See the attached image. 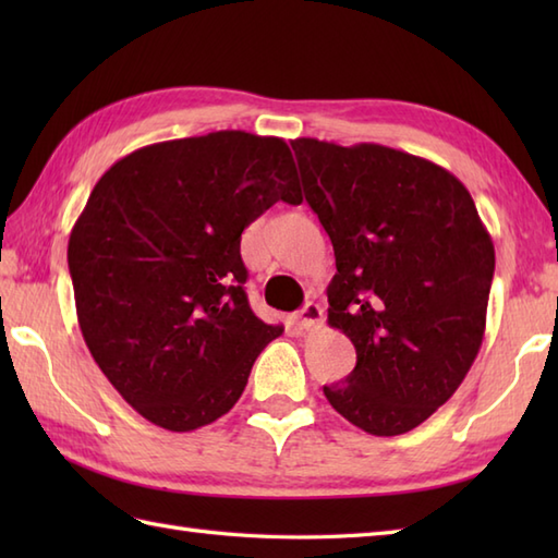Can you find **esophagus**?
<instances>
[{
  "label": "esophagus",
  "instance_id": "1",
  "mask_svg": "<svg viewBox=\"0 0 558 558\" xmlns=\"http://www.w3.org/2000/svg\"><path fill=\"white\" fill-rule=\"evenodd\" d=\"M322 322H324V310L318 304H314V302L304 304L302 310H300V314H298V326L304 328V330H312Z\"/></svg>",
  "mask_w": 558,
  "mask_h": 558
}]
</instances>
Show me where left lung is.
<instances>
[{
  "label": "left lung",
  "mask_w": 558,
  "mask_h": 558,
  "mask_svg": "<svg viewBox=\"0 0 558 558\" xmlns=\"http://www.w3.org/2000/svg\"><path fill=\"white\" fill-rule=\"evenodd\" d=\"M290 144L336 254L328 326L357 350L352 374L324 393L366 434L412 432L456 393L482 348L492 236L441 165L378 144Z\"/></svg>",
  "instance_id": "obj_1"
}]
</instances>
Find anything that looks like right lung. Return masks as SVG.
<instances>
[{
  "label": "right lung",
  "mask_w": 558,
  "mask_h": 558,
  "mask_svg": "<svg viewBox=\"0 0 558 558\" xmlns=\"http://www.w3.org/2000/svg\"><path fill=\"white\" fill-rule=\"evenodd\" d=\"M302 204L288 144L213 132L144 146L93 186L69 234L93 360L141 417L194 432L230 412L282 326L248 310L242 232Z\"/></svg>",
  "instance_id": "1"
}]
</instances>
